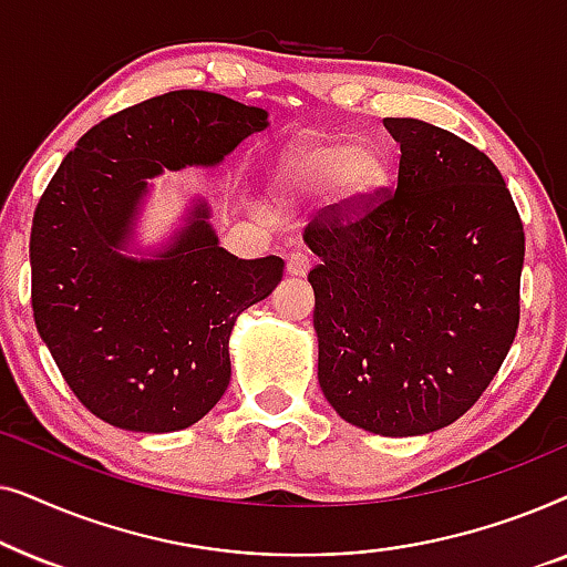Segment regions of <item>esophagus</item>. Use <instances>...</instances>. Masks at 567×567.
<instances>
[{
  "instance_id": "34e87169",
  "label": "esophagus",
  "mask_w": 567,
  "mask_h": 567,
  "mask_svg": "<svg viewBox=\"0 0 567 567\" xmlns=\"http://www.w3.org/2000/svg\"><path fill=\"white\" fill-rule=\"evenodd\" d=\"M309 268H312V260H309L307 252L293 250L286 255V270H289L291 276H307Z\"/></svg>"
}]
</instances>
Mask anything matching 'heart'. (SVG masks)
<instances>
[{
    "label": "heart",
    "mask_w": 567,
    "mask_h": 567,
    "mask_svg": "<svg viewBox=\"0 0 567 567\" xmlns=\"http://www.w3.org/2000/svg\"><path fill=\"white\" fill-rule=\"evenodd\" d=\"M284 177L291 188L305 193L328 190L338 183L359 190L374 183L377 162L359 144L309 146V150H301L289 157Z\"/></svg>",
    "instance_id": "obj_1"
}]
</instances>
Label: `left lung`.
Returning <instances> with one entry per match:
<instances>
[{
	"instance_id": "8db88e82",
	"label": "left lung",
	"mask_w": 567,
	"mask_h": 567,
	"mask_svg": "<svg viewBox=\"0 0 567 567\" xmlns=\"http://www.w3.org/2000/svg\"><path fill=\"white\" fill-rule=\"evenodd\" d=\"M392 188L322 208L305 231L320 386L379 436L444 429L483 398L522 315L524 224L498 167L452 131L384 118Z\"/></svg>"
}]
</instances>
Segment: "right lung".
<instances>
[{"label": "right lung", "instance_id": "add662e5", "mask_svg": "<svg viewBox=\"0 0 567 567\" xmlns=\"http://www.w3.org/2000/svg\"><path fill=\"white\" fill-rule=\"evenodd\" d=\"M262 107L175 90L100 121L43 190L30 231L35 328L76 394L123 431L200 421L229 384V332L284 276L276 255L239 260L216 243L206 206L159 260L118 247L162 167L216 165L268 126Z\"/></svg>", "mask_w": 567, "mask_h": 567}]
</instances>
